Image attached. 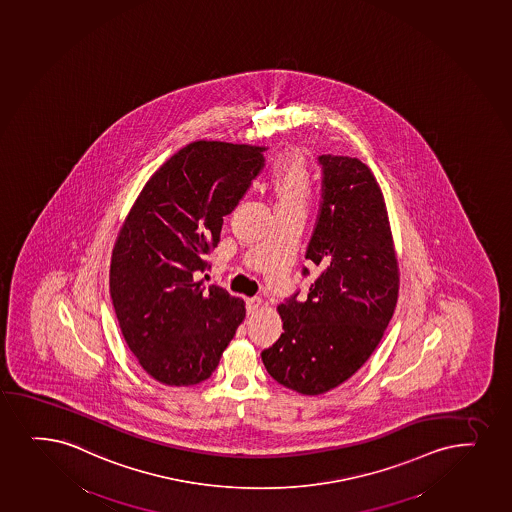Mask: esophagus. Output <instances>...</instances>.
<instances>
[{
    "label": "esophagus",
    "mask_w": 512,
    "mask_h": 512,
    "mask_svg": "<svg viewBox=\"0 0 512 512\" xmlns=\"http://www.w3.org/2000/svg\"><path fill=\"white\" fill-rule=\"evenodd\" d=\"M246 306L247 314L253 316V314L259 311V307L263 306V300L259 299V297H251V299H247Z\"/></svg>",
    "instance_id": "34e87169"
}]
</instances>
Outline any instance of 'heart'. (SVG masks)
<instances>
[{
    "label": "heart",
    "instance_id": "heart-1",
    "mask_svg": "<svg viewBox=\"0 0 512 512\" xmlns=\"http://www.w3.org/2000/svg\"><path fill=\"white\" fill-rule=\"evenodd\" d=\"M270 186L278 217L292 213L306 217L314 194V181L302 153L292 150L278 159L271 171Z\"/></svg>",
    "mask_w": 512,
    "mask_h": 512
}]
</instances>
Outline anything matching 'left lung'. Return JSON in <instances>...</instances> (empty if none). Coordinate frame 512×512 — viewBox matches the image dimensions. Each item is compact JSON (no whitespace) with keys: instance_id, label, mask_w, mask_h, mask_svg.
<instances>
[{"instance_id":"8db88e82","label":"left lung","mask_w":512,"mask_h":512,"mask_svg":"<svg viewBox=\"0 0 512 512\" xmlns=\"http://www.w3.org/2000/svg\"><path fill=\"white\" fill-rule=\"evenodd\" d=\"M318 160L323 200L306 251L318 277L304 302L297 292L278 306L282 336L261 353L275 381L309 396L340 386L367 362L400 290L388 210L371 169L343 155Z\"/></svg>"}]
</instances>
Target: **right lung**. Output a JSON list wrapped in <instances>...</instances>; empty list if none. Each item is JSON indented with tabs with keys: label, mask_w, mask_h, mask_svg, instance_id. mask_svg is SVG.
<instances>
[{
	"label": "right lung",
	"mask_w": 512,
	"mask_h": 512,
	"mask_svg": "<svg viewBox=\"0 0 512 512\" xmlns=\"http://www.w3.org/2000/svg\"><path fill=\"white\" fill-rule=\"evenodd\" d=\"M265 148L193 141L174 153L131 206L112 249L109 290L126 345L148 376L193 386L217 369L244 300L198 280L225 215L265 165Z\"/></svg>",
	"instance_id": "1"
}]
</instances>
